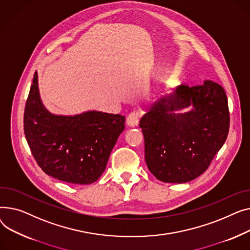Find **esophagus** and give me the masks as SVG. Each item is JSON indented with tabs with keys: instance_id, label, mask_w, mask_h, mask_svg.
Wrapping results in <instances>:
<instances>
[{
	"instance_id": "34e87169",
	"label": "esophagus",
	"mask_w": 250,
	"mask_h": 250,
	"mask_svg": "<svg viewBox=\"0 0 250 250\" xmlns=\"http://www.w3.org/2000/svg\"><path fill=\"white\" fill-rule=\"evenodd\" d=\"M139 118H140V113L138 111H133L128 116L127 125L129 127H136L139 123Z\"/></svg>"
}]
</instances>
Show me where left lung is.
Wrapping results in <instances>:
<instances>
[{"label":"left lung","instance_id":"8db88e82","mask_svg":"<svg viewBox=\"0 0 250 250\" xmlns=\"http://www.w3.org/2000/svg\"><path fill=\"white\" fill-rule=\"evenodd\" d=\"M190 106L189 111L180 112ZM229 122L221 85L205 81L200 85L177 86L148 106L140 120L148 169L164 183L195 180L225 143Z\"/></svg>","mask_w":250,"mask_h":250}]
</instances>
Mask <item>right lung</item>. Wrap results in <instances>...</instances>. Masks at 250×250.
Returning a JSON list of instances; mask_svg holds the SVG:
<instances>
[{"instance_id":"right-lung-1","label":"right lung","mask_w":250,"mask_h":250,"mask_svg":"<svg viewBox=\"0 0 250 250\" xmlns=\"http://www.w3.org/2000/svg\"><path fill=\"white\" fill-rule=\"evenodd\" d=\"M124 123V116L99 111L73 116L50 113L42 104L34 73L25 106L24 133L36 163L50 177L77 185L95 183L106 169Z\"/></svg>"}]
</instances>
